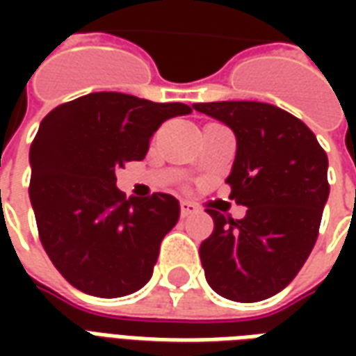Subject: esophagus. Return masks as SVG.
Masks as SVG:
<instances>
[{"label": "esophagus", "instance_id": "obj_1", "mask_svg": "<svg viewBox=\"0 0 356 356\" xmlns=\"http://www.w3.org/2000/svg\"><path fill=\"white\" fill-rule=\"evenodd\" d=\"M194 211H196V208H194L191 202H181V216L188 217L193 216Z\"/></svg>", "mask_w": 356, "mask_h": 356}]
</instances>
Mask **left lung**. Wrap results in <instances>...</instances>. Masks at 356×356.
I'll return each instance as SVG.
<instances>
[{"label": "left lung", "mask_w": 356, "mask_h": 356, "mask_svg": "<svg viewBox=\"0 0 356 356\" xmlns=\"http://www.w3.org/2000/svg\"><path fill=\"white\" fill-rule=\"evenodd\" d=\"M194 110L231 127L236 158L227 183L246 217L208 209L216 229L200 246L211 290L254 303L284 290L313 250L328 200V156L290 112L255 101L198 102Z\"/></svg>", "instance_id": "1"}]
</instances>
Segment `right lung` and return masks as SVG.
Here are the masks:
<instances>
[{
	"label": "right lung",
	"mask_w": 356,
	"mask_h": 356,
	"mask_svg": "<svg viewBox=\"0 0 356 356\" xmlns=\"http://www.w3.org/2000/svg\"><path fill=\"white\" fill-rule=\"evenodd\" d=\"M191 112L183 102L101 91L42 120L30 147V202L45 252L74 288L122 298L150 280L181 206L165 193L125 200L116 171L147 156L165 120Z\"/></svg>",
	"instance_id": "add662e5"
}]
</instances>
